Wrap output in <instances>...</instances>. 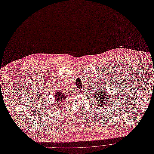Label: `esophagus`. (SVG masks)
I'll return each mask as SVG.
<instances>
[{
    "label": "esophagus",
    "mask_w": 154,
    "mask_h": 154,
    "mask_svg": "<svg viewBox=\"0 0 154 154\" xmlns=\"http://www.w3.org/2000/svg\"><path fill=\"white\" fill-rule=\"evenodd\" d=\"M77 93H79V94H82V93H83V90H82L81 89H80V90L78 89V90H77Z\"/></svg>",
    "instance_id": "obj_1"
}]
</instances>
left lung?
Instances as JSON below:
<instances>
[{"label": "left lung", "mask_w": 154, "mask_h": 154, "mask_svg": "<svg viewBox=\"0 0 154 154\" xmlns=\"http://www.w3.org/2000/svg\"><path fill=\"white\" fill-rule=\"evenodd\" d=\"M104 90V88H103L95 92L96 94L93 95V98L94 97V100L97 103V106L101 108L104 106L107 107V105H109V104L112 103V101H110L111 100L110 98L112 96H110V94H108V93Z\"/></svg>", "instance_id": "8db88e82"}]
</instances>
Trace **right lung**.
Returning <instances> with one entry per match:
<instances>
[{
	"label": "right lung",
	"instance_id": "add662e5",
	"mask_svg": "<svg viewBox=\"0 0 154 154\" xmlns=\"http://www.w3.org/2000/svg\"><path fill=\"white\" fill-rule=\"evenodd\" d=\"M68 96V94L63 92V91L58 90L57 92L55 93L54 96L55 104H58V105H62V104L65 103V101H67Z\"/></svg>",
	"mask_w": 154,
	"mask_h": 154
}]
</instances>
